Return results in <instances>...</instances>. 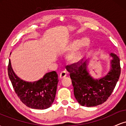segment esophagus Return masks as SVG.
I'll return each instance as SVG.
<instances>
[{
	"mask_svg": "<svg viewBox=\"0 0 126 126\" xmlns=\"http://www.w3.org/2000/svg\"><path fill=\"white\" fill-rule=\"evenodd\" d=\"M66 76H67V73H66V72L65 71H63V72H62L61 73H60V79H63V78L66 77Z\"/></svg>",
	"mask_w": 126,
	"mask_h": 126,
	"instance_id": "obj_1",
	"label": "esophagus"
}]
</instances>
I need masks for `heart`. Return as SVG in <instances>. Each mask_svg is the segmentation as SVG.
Returning a JSON list of instances; mask_svg holds the SVG:
<instances>
[{
	"label": "heart",
	"instance_id": "heart-1",
	"mask_svg": "<svg viewBox=\"0 0 126 126\" xmlns=\"http://www.w3.org/2000/svg\"><path fill=\"white\" fill-rule=\"evenodd\" d=\"M90 44V40L88 37H82L79 40H75L69 44L64 49L66 52L72 51L67 56V60L72 63H76L83 57L85 51Z\"/></svg>",
	"mask_w": 126,
	"mask_h": 126
}]
</instances>
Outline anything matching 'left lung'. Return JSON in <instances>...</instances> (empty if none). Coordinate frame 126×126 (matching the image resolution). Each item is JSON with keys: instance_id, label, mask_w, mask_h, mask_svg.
I'll list each match as a JSON object with an SVG mask.
<instances>
[{"instance_id": "1", "label": "left lung", "mask_w": 126, "mask_h": 126, "mask_svg": "<svg viewBox=\"0 0 126 126\" xmlns=\"http://www.w3.org/2000/svg\"><path fill=\"white\" fill-rule=\"evenodd\" d=\"M111 69L99 79H93L86 70V62L79 61L66 66L70 73L75 97L82 106L95 107L105 102L115 87L121 72L120 59L111 53Z\"/></svg>"}]
</instances>
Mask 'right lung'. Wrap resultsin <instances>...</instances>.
Returning <instances> with one entry per match:
<instances>
[{"mask_svg": "<svg viewBox=\"0 0 126 126\" xmlns=\"http://www.w3.org/2000/svg\"><path fill=\"white\" fill-rule=\"evenodd\" d=\"M8 75L15 93L22 102L28 107L44 110L50 107L54 102L59 82L55 71L46 73L38 81L28 82L16 75L9 59Z\"/></svg>", "mask_w": 126, "mask_h": 126, "instance_id": "1", "label": "right lung"}]
</instances>
